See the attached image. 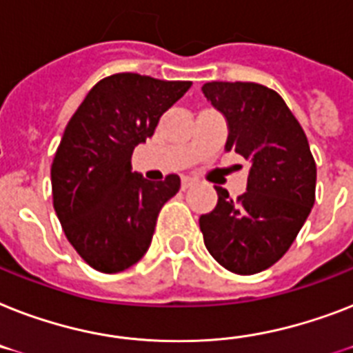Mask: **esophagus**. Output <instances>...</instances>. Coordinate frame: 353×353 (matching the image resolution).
Wrapping results in <instances>:
<instances>
[{
  "label": "esophagus",
  "instance_id": "esophagus-1",
  "mask_svg": "<svg viewBox=\"0 0 353 353\" xmlns=\"http://www.w3.org/2000/svg\"><path fill=\"white\" fill-rule=\"evenodd\" d=\"M194 183H196V181H194V179H192V177H181V188H183V190H186V188H190V186L192 185H194Z\"/></svg>",
  "mask_w": 353,
  "mask_h": 353
}]
</instances>
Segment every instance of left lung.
<instances>
[{"instance_id": "8db88e82", "label": "left lung", "mask_w": 353, "mask_h": 353, "mask_svg": "<svg viewBox=\"0 0 353 353\" xmlns=\"http://www.w3.org/2000/svg\"><path fill=\"white\" fill-rule=\"evenodd\" d=\"M212 107L225 116L234 150L250 163L246 192L237 199L216 186L217 205L199 217L210 256L241 276L270 268L285 256L316 201V161L283 97L259 83L203 85Z\"/></svg>"}]
</instances>
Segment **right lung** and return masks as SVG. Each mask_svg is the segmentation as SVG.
I'll use <instances>...</instances> for the list:
<instances>
[{"mask_svg":"<svg viewBox=\"0 0 353 353\" xmlns=\"http://www.w3.org/2000/svg\"><path fill=\"white\" fill-rule=\"evenodd\" d=\"M190 85L114 74L96 83L70 117L50 170L54 210L70 245L96 270L117 274L136 265L159 210L179 192V176L152 183L132 172L130 157Z\"/></svg>","mask_w":353,"mask_h":353,"instance_id":"right-lung-1","label":"right lung"}]
</instances>
